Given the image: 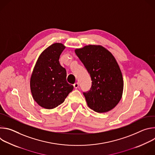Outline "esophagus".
Masks as SVG:
<instances>
[{
	"label": "esophagus",
	"instance_id": "obj_1",
	"mask_svg": "<svg viewBox=\"0 0 155 155\" xmlns=\"http://www.w3.org/2000/svg\"><path fill=\"white\" fill-rule=\"evenodd\" d=\"M78 86H79L78 83H75L74 84V87L75 88V89H77V88L78 87Z\"/></svg>",
	"mask_w": 155,
	"mask_h": 155
}]
</instances>
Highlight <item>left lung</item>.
<instances>
[{
	"label": "left lung",
	"mask_w": 155,
	"mask_h": 155,
	"mask_svg": "<svg viewBox=\"0 0 155 155\" xmlns=\"http://www.w3.org/2000/svg\"><path fill=\"white\" fill-rule=\"evenodd\" d=\"M75 52L92 81L90 90L83 92L88 107L97 113L111 110L121 100L123 90L122 74L115 58L99 45L85 46Z\"/></svg>",
	"instance_id": "1"
}]
</instances>
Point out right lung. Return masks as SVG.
<instances>
[{
  "mask_svg": "<svg viewBox=\"0 0 155 155\" xmlns=\"http://www.w3.org/2000/svg\"><path fill=\"white\" fill-rule=\"evenodd\" d=\"M65 47L56 43L40 55L31 78V90L34 101L41 107L52 109L61 104L73 90L66 80L65 69L59 64Z\"/></svg>",
  "mask_w": 155,
  "mask_h": 155,
  "instance_id": "obj_1",
  "label": "right lung"
}]
</instances>
